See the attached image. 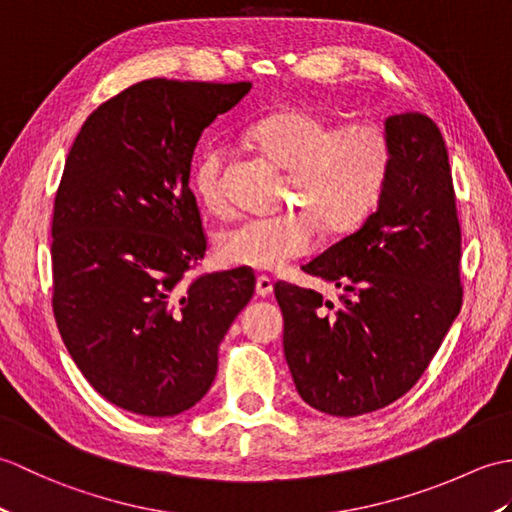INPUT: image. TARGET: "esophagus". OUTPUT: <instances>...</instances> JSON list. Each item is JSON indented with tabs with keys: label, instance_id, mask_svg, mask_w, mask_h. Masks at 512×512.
<instances>
[{
	"label": "esophagus",
	"instance_id": "obj_1",
	"mask_svg": "<svg viewBox=\"0 0 512 512\" xmlns=\"http://www.w3.org/2000/svg\"><path fill=\"white\" fill-rule=\"evenodd\" d=\"M255 292H257V297H268L270 292H273V279H268V277H257V284H255Z\"/></svg>",
	"mask_w": 512,
	"mask_h": 512
}]
</instances>
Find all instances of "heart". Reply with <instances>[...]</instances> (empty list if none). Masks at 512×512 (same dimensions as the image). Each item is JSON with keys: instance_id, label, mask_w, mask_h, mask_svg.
I'll list each match as a JSON object with an SVG mask.
<instances>
[{"instance_id": "obj_1", "label": "heart", "mask_w": 512, "mask_h": 512, "mask_svg": "<svg viewBox=\"0 0 512 512\" xmlns=\"http://www.w3.org/2000/svg\"><path fill=\"white\" fill-rule=\"evenodd\" d=\"M246 138L277 167L288 171L286 200L306 211L244 217L217 235V257L226 266L275 270L317 246L319 224L347 233L365 222L387 187L394 147L376 123L341 127L308 107L259 118ZM226 147H211L193 169V191L211 213H224Z\"/></svg>"}]
</instances>
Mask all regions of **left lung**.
I'll return each mask as SVG.
<instances>
[{
	"label": "left lung",
	"instance_id": "left-lung-1",
	"mask_svg": "<svg viewBox=\"0 0 512 512\" xmlns=\"http://www.w3.org/2000/svg\"><path fill=\"white\" fill-rule=\"evenodd\" d=\"M394 162L378 209L303 266L343 290L279 281L284 354L299 396L339 418L363 416L418 383L462 308V231L444 138L429 116L385 121Z\"/></svg>",
	"mask_w": 512,
	"mask_h": 512
}]
</instances>
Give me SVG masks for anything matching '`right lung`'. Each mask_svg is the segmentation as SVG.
Returning <instances> with one entry per match:
<instances>
[{
  "label": "right lung",
  "instance_id": "right-lung-1",
  "mask_svg": "<svg viewBox=\"0 0 512 512\" xmlns=\"http://www.w3.org/2000/svg\"><path fill=\"white\" fill-rule=\"evenodd\" d=\"M250 83L149 79L88 116L52 217V310L88 383L112 405L178 416L217 374L224 334L255 292L250 268L182 284L206 253L193 151Z\"/></svg>",
  "mask_w": 512,
  "mask_h": 512
}]
</instances>
